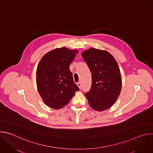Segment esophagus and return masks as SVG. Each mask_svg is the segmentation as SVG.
I'll use <instances>...</instances> for the list:
<instances>
[{
	"mask_svg": "<svg viewBox=\"0 0 153 153\" xmlns=\"http://www.w3.org/2000/svg\"><path fill=\"white\" fill-rule=\"evenodd\" d=\"M77 86H79V88L80 89L82 88V84H81V82H77Z\"/></svg>",
	"mask_w": 153,
	"mask_h": 153,
	"instance_id": "34e87169",
	"label": "esophagus"
}]
</instances>
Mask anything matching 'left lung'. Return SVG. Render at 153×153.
<instances>
[{"instance_id": "1", "label": "left lung", "mask_w": 153, "mask_h": 153, "mask_svg": "<svg viewBox=\"0 0 153 153\" xmlns=\"http://www.w3.org/2000/svg\"><path fill=\"white\" fill-rule=\"evenodd\" d=\"M82 56L90 70L92 84L85 93L90 106L97 111L111 107L119 97L122 78L118 64L106 51L93 48L84 51Z\"/></svg>"}]
</instances>
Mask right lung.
Returning a JSON list of instances; mask_svg holds the SVG:
<instances>
[{
    "label": "right lung",
    "mask_w": 153,
    "mask_h": 153,
    "mask_svg": "<svg viewBox=\"0 0 153 153\" xmlns=\"http://www.w3.org/2000/svg\"><path fill=\"white\" fill-rule=\"evenodd\" d=\"M77 53V50L65 47L56 48L40 60L36 71L37 87L48 106L55 110L62 108L79 90L69 68Z\"/></svg>",
    "instance_id": "add662e5"
}]
</instances>
